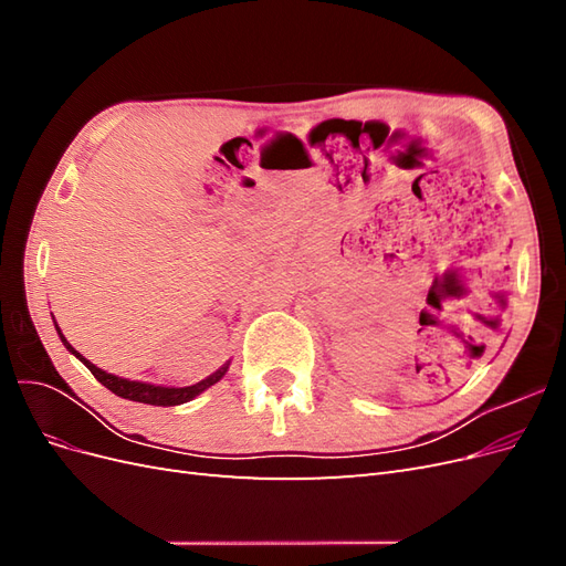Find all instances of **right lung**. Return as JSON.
I'll return each mask as SVG.
<instances>
[{
  "instance_id": "obj_1",
  "label": "right lung",
  "mask_w": 566,
  "mask_h": 566,
  "mask_svg": "<svg viewBox=\"0 0 566 566\" xmlns=\"http://www.w3.org/2000/svg\"><path fill=\"white\" fill-rule=\"evenodd\" d=\"M56 331H59V337H61V342L65 345V349L71 352V354H75V356L80 358V361L92 370V375H94V378H96L101 385L108 387L113 394H117V397L129 399V401L150 403V406H179V403H186V401L196 399L200 391H205L208 387H212L214 382H219V380L227 375V370H229V361H227L219 370H214V373L210 375V378H205V380H200V382H196V385H191V387H160V385H150V382L125 380V378H117V375H113V373H106V370L96 368V366H94L92 361H87V358H84L80 352L73 349L71 342H67V339L63 337L59 325H56Z\"/></svg>"
}]
</instances>
